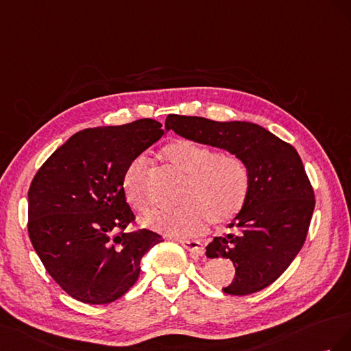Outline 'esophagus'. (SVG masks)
Segmentation results:
<instances>
[{
	"label": "esophagus",
	"mask_w": 351,
	"mask_h": 351,
	"mask_svg": "<svg viewBox=\"0 0 351 351\" xmlns=\"http://www.w3.org/2000/svg\"><path fill=\"white\" fill-rule=\"evenodd\" d=\"M179 243L182 244V247L185 250H188L189 254H191L193 257H199V256L204 254V247L199 244L198 241H193V239H181Z\"/></svg>",
	"instance_id": "1"
}]
</instances>
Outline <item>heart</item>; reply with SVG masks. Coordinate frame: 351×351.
I'll use <instances>...</instances> for the list:
<instances>
[{
	"label": "heart",
	"mask_w": 351,
	"mask_h": 351,
	"mask_svg": "<svg viewBox=\"0 0 351 351\" xmlns=\"http://www.w3.org/2000/svg\"><path fill=\"white\" fill-rule=\"evenodd\" d=\"M163 163L185 176L181 203L175 208H158L147 215L145 226L169 237H195L207 222L215 226L234 220L252 191V173L243 157L217 154L213 148L179 138L160 152ZM148 165L136 157L122 176L123 194L138 212L149 206Z\"/></svg>",
	"instance_id": "b5f03b06"
}]
</instances>
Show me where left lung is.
<instances>
[{
    "label": "left lung",
    "mask_w": 351,
    "mask_h": 351,
    "mask_svg": "<svg viewBox=\"0 0 351 351\" xmlns=\"http://www.w3.org/2000/svg\"><path fill=\"white\" fill-rule=\"evenodd\" d=\"M165 128L243 157L250 167L252 191L228 225L234 231L206 247L208 258L234 263L235 276L223 293L247 295L275 282L302 250L315 210L313 188L295 148L252 122L169 114Z\"/></svg>",
    "instance_id": "1"
}]
</instances>
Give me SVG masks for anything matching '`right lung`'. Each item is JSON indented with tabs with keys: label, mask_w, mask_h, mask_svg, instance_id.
<instances>
[{
	"label": "right lung",
	"mask_w": 351,
	"mask_h": 351,
	"mask_svg": "<svg viewBox=\"0 0 351 351\" xmlns=\"http://www.w3.org/2000/svg\"><path fill=\"white\" fill-rule=\"evenodd\" d=\"M165 131L153 119L84 129L38 170L27 193V232L47 272L88 304L122 297L139 276V262L163 238L148 229L126 232L135 215L126 203V166Z\"/></svg>",
	"instance_id": "obj_1"
}]
</instances>
